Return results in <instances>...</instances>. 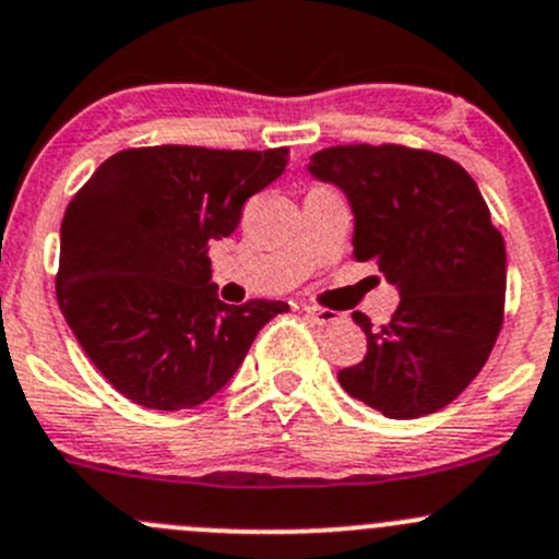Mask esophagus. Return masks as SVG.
Listing matches in <instances>:
<instances>
[{"instance_id":"34e87169","label":"esophagus","mask_w":559,"mask_h":559,"mask_svg":"<svg viewBox=\"0 0 559 559\" xmlns=\"http://www.w3.org/2000/svg\"><path fill=\"white\" fill-rule=\"evenodd\" d=\"M302 313H306L308 319L313 321V324H321V326H330V324H335V321H337L335 313L321 311V308H302Z\"/></svg>"}]
</instances>
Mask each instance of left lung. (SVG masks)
<instances>
[{
	"label": "left lung",
	"instance_id": "1",
	"mask_svg": "<svg viewBox=\"0 0 559 559\" xmlns=\"http://www.w3.org/2000/svg\"><path fill=\"white\" fill-rule=\"evenodd\" d=\"M308 173L346 194L354 257L376 259L400 306L373 330L341 386L389 419L447 408L487 362L506 300V243L476 180L441 154L405 145H335Z\"/></svg>",
	"mask_w": 559,
	"mask_h": 559
}]
</instances>
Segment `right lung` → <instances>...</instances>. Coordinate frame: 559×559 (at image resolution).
<instances>
[{
    "mask_svg": "<svg viewBox=\"0 0 559 559\" xmlns=\"http://www.w3.org/2000/svg\"><path fill=\"white\" fill-rule=\"evenodd\" d=\"M286 167V148L154 145L110 156L61 222L56 297L99 373L132 403L180 411L229 384L286 302L218 300L207 248Z\"/></svg>",
    "mask_w": 559,
    "mask_h": 559,
    "instance_id": "1",
    "label": "right lung"
}]
</instances>
